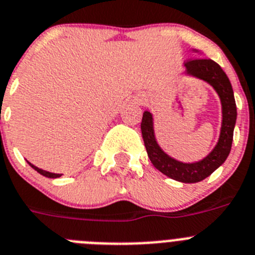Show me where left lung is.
Returning <instances> with one entry per match:
<instances>
[{
	"instance_id": "1",
	"label": "left lung",
	"mask_w": 255,
	"mask_h": 255,
	"mask_svg": "<svg viewBox=\"0 0 255 255\" xmlns=\"http://www.w3.org/2000/svg\"><path fill=\"white\" fill-rule=\"evenodd\" d=\"M186 74L203 79L209 83L216 90L222 104V127L218 142L209 154L203 160L195 163H182L176 159L170 158L161 150L156 142L154 133V119L150 112H145L141 122V132H142L143 143L149 155L152 165L161 173L168 176L172 180L180 181L183 183L200 182L214 170L225 163L231 151L232 138H234V128L236 123V103H235L234 91L231 82L216 61L210 59L196 57L185 63Z\"/></svg>"
}]
</instances>
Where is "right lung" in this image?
Listing matches in <instances>:
<instances>
[{"label": "right lung", "instance_id": "1", "mask_svg": "<svg viewBox=\"0 0 255 255\" xmlns=\"http://www.w3.org/2000/svg\"><path fill=\"white\" fill-rule=\"evenodd\" d=\"M28 164H29L30 167L33 168V169L37 170V172H38L39 174H42V176H45V177H48V178H57V177L61 176V174H59V173H51V172H47V170L39 169L38 167H35V165H33L32 163H29V161H28Z\"/></svg>", "mask_w": 255, "mask_h": 255}]
</instances>
